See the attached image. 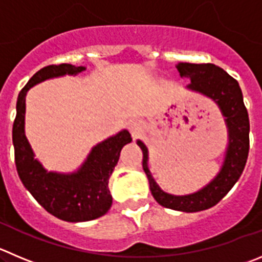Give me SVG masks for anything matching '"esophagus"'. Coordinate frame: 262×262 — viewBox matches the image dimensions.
Segmentation results:
<instances>
[{
    "instance_id": "obj_1",
    "label": "esophagus",
    "mask_w": 262,
    "mask_h": 262,
    "mask_svg": "<svg viewBox=\"0 0 262 262\" xmlns=\"http://www.w3.org/2000/svg\"><path fill=\"white\" fill-rule=\"evenodd\" d=\"M128 129L132 133V136H133V138H138L141 133H142V124L137 121V120H133V121L128 124Z\"/></svg>"
}]
</instances>
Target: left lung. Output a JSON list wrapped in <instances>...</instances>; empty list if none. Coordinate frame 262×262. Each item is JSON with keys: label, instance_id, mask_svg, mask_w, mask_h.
Returning a JSON list of instances; mask_svg holds the SVG:
<instances>
[{"label": "left lung", "instance_id": "1", "mask_svg": "<svg viewBox=\"0 0 262 262\" xmlns=\"http://www.w3.org/2000/svg\"><path fill=\"white\" fill-rule=\"evenodd\" d=\"M181 76L190 77L189 89L208 95L221 108L229 126V148L221 172L216 178L195 194L174 196L159 189L147 168V148L141 141L138 146L143 152L142 167L150 182V190L156 202L165 208L182 212H199L216 205L241 177L249 151V119L243 102L241 86L226 71L212 63H180Z\"/></svg>", "mask_w": 262, "mask_h": 262}]
</instances>
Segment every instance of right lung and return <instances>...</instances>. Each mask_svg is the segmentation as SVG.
I'll return each mask as SVG.
<instances>
[{
    "label": "right lung",
    "instance_id": "obj_1",
    "mask_svg": "<svg viewBox=\"0 0 262 262\" xmlns=\"http://www.w3.org/2000/svg\"><path fill=\"white\" fill-rule=\"evenodd\" d=\"M72 64H50L32 76L20 90L13 124V143L16 170L24 187L53 216L68 222H82L103 216L112 204L108 180L119 160L120 151L132 141L129 132L123 130L93 148L81 169L64 176L46 172L33 158L24 134L26 94L29 88L50 77L84 71Z\"/></svg>",
    "mask_w": 262,
    "mask_h": 262
}]
</instances>
